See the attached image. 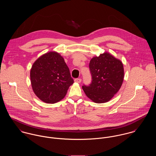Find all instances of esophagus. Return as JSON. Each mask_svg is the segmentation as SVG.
Here are the masks:
<instances>
[{
	"instance_id": "esophagus-1",
	"label": "esophagus",
	"mask_w": 156,
	"mask_h": 156,
	"mask_svg": "<svg viewBox=\"0 0 156 156\" xmlns=\"http://www.w3.org/2000/svg\"><path fill=\"white\" fill-rule=\"evenodd\" d=\"M81 81H82V79H74V82H75L76 83H80Z\"/></svg>"
}]
</instances>
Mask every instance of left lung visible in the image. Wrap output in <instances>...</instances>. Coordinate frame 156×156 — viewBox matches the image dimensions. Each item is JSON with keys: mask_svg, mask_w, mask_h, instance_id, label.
<instances>
[{"mask_svg": "<svg viewBox=\"0 0 156 156\" xmlns=\"http://www.w3.org/2000/svg\"><path fill=\"white\" fill-rule=\"evenodd\" d=\"M92 83L82 88L93 102L110 101L121 88L124 77L123 64L109 52L93 57L89 62Z\"/></svg>", "mask_w": 156, "mask_h": 156, "instance_id": "obj_1", "label": "left lung"}]
</instances>
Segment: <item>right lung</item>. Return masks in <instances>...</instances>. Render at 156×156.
Listing matches in <instances>:
<instances>
[{
	"label": "right lung",
	"instance_id": "right-lung-1",
	"mask_svg": "<svg viewBox=\"0 0 156 156\" xmlns=\"http://www.w3.org/2000/svg\"><path fill=\"white\" fill-rule=\"evenodd\" d=\"M30 77L34 92L46 103L61 101L74 83L64 58L55 51L44 53L34 62Z\"/></svg>",
	"mask_w": 156,
	"mask_h": 156
}]
</instances>
